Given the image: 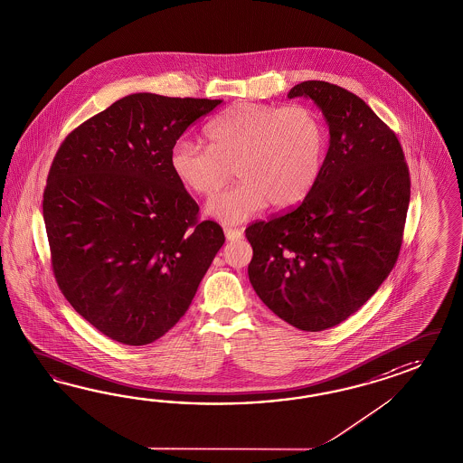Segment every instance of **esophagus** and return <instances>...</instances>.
<instances>
[{"instance_id":"esophagus-1","label":"esophagus","mask_w":463,"mask_h":463,"mask_svg":"<svg viewBox=\"0 0 463 463\" xmlns=\"http://www.w3.org/2000/svg\"><path fill=\"white\" fill-rule=\"evenodd\" d=\"M224 234H226L227 241H237V239L242 237V231H241V229L226 227V229H224Z\"/></svg>"}]
</instances>
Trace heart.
I'll list each match as a JSON object with an SVG mask.
<instances>
[{"label": "heart", "mask_w": 463, "mask_h": 463, "mask_svg": "<svg viewBox=\"0 0 463 463\" xmlns=\"http://www.w3.org/2000/svg\"><path fill=\"white\" fill-rule=\"evenodd\" d=\"M207 138L209 146L179 138L170 148V170L203 197L219 192L234 170L241 181L205 209L224 224L242 222L269 203L274 209L303 203L326 157V125L299 103H236L209 125Z\"/></svg>", "instance_id": "obj_1"}]
</instances>
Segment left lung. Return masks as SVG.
<instances>
[{
	"label": "left lung",
	"instance_id": "left-lung-1",
	"mask_svg": "<svg viewBox=\"0 0 463 463\" xmlns=\"http://www.w3.org/2000/svg\"><path fill=\"white\" fill-rule=\"evenodd\" d=\"M306 97L329 127L315 189L286 214L246 229L249 281L291 326L323 331L348 319L393 269L410 203V174L395 132L354 93L307 80Z\"/></svg>",
	"mask_w": 463,
	"mask_h": 463
}]
</instances>
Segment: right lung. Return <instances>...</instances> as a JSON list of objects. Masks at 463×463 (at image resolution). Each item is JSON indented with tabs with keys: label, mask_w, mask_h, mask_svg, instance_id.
<instances>
[{
	"label": "right lung",
	"mask_w": 463,
	"mask_h": 463,
	"mask_svg": "<svg viewBox=\"0 0 463 463\" xmlns=\"http://www.w3.org/2000/svg\"><path fill=\"white\" fill-rule=\"evenodd\" d=\"M222 100L134 93L63 140L43 192L58 286L102 335L154 343L185 311L226 237L170 170V148Z\"/></svg>",
	"instance_id": "right-lung-1"
}]
</instances>
